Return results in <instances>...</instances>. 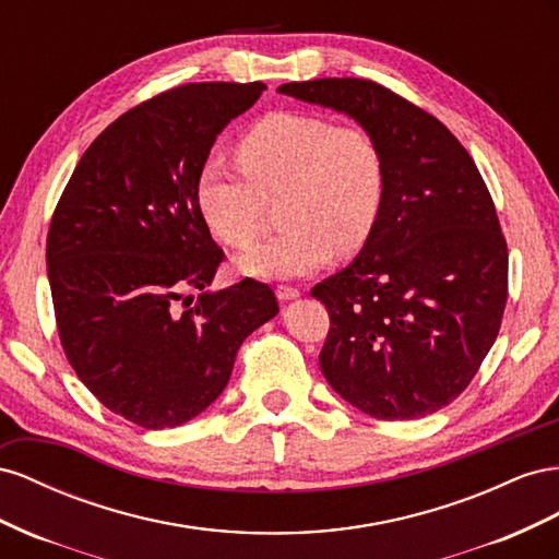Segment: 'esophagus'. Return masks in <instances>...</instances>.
<instances>
[{"label":"esophagus","mask_w":559,"mask_h":559,"mask_svg":"<svg viewBox=\"0 0 559 559\" xmlns=\"http://www.w3.org/2000/svg\"><path fill=\"white\" fill-rule=\"evenodd\" d=\"M301 293L297 288H293V285H278L276 288V297L281 301H290V299H297Z\"/></svg>","instance_id":"1"}]
</instances>
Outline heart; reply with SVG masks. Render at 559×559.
<instances>
[{
    "instance_id": "1",
    "label": "heart",
    "mask_w": 559,
    "mask_h": 559,
    "mask_svg": "<svg viewBox=\"0 0 559 559\" xmlns=\"http://www.w3.org/2000/svg\"><path fill=\"white\" fill-rule=\"evenodd\" d=\"M236 156L205 158L197 203L222 243L246 248L262 229L266 201H278V236L236 258L243 276L299 278L323 269L334 250H360L386 194L377 140L356 126L301 111H276L238 138Z\"/></svg>"
}]
</instances>
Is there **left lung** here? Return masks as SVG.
Returning a JSON list of instances; mask_svg holds the SVG:
<instances>
[{
    "instance_id": "left-lung-1",
    "label": "left lung",
    "mask_w": 559,
    "mask_h": 559,
    "mask_svg": "<svg viewBox=\"0 0 559 559\" xmlns=\"http://www.w3.org/2000/svg\"><path fill=\"white\" fill-rule=\"evenodd\" d=\"M356 119L384 154L386 194L358 258L311 290L330 313L321 370L374 419H419L461 395L497 340L508 248L464 145L370 79L278 86Z\"/></svg>"
}]
</instances>
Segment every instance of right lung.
<instances>
[{"label":"right lung","mask_w":559,"mask_h":559,"mask_svg":"<svg viewBox=\"0 0 559 559\" xmlns=\"http://www.w3.org/2000/svg\"><path fill=\"white\" fill-rule=\"evenodd\" d=\"M264 88L185 84L129 109L79 158L51 217L62 350L107 409L142 428L199 417L225 391L243 340L278 313L260 281L209 290L225 252L197 203L215 138Z\"/></svg>","instance_id":"right-lung-1"}]
</instances>
